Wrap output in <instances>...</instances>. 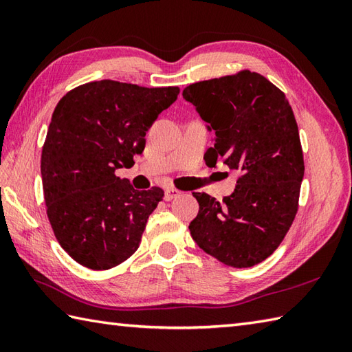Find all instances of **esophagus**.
I'll list each match as a JSON object with an SVG mask.
<instances>
[{"mask_svg":"<svg viewBox=\"0 0 352 352\" xmlns=\"http://www.w3.org/2000/svg\"><path fill=\"white\" fill-rule=\"evenodd\" d=\"M180 190H177L175 188H166L164 189V199L166 201H170V199H174V198H177V197H180Z\"/></svg>","mask_w":352,"mask_h":352,"instance_id":"1","label":"esophagus"}]
</instances>
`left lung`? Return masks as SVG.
Instances as JSON below:
<instances>
[{"mask_svg": "<svg viewBox=\"0 0 352 352\" xmlns=\"http://www.w3.org/2000/svg\"><path fill=\"white\" fill-rule=\"evenodd\" d=\"M183 98L214 133L206 163L241 172L222 203L193 193L192 239L223 265L251 267L278 248L298 210L304 160L294 111L278 87L251 71L190 85Z\"/></svg>", "mask_w": 352, "mask_h": 352, "instance_id": "8db88e82", "label": "left lung"}]
</instances>
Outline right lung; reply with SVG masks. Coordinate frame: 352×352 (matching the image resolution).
I'll return each mask as SVG.
<instances>
[{"label": "right lung", "instance_id": "add662e5", "mask_svg": "<svg viewBox=\"0 0 352 352\" xmlns=\"http://www.w3.org/2000/svg\"><path fill=\"white\" fill-rule=\"evenodd\" d=\"M178 87H140L113 80L81 85L52 113L41 174L52 231L89 269L106 271L139 248L149 214L164 192L136 190L116 169L131 168L145 134Z\"/></svg>", "mask_w": 352, "mask_h": 352}]
</instances>
